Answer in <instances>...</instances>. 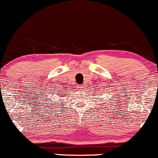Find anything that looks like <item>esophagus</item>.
I'll use <instances>...</instances> for the list:
<instances>
[{"instance_id":"1","label":"esophagus","mask_w":158,"mask_h":158,"mask_svg":"<svg viewBox=\"0 0 158 158\" xmlns=\"http://www.w3.org/2000/svg\"><path fill=\"white\" fill-rule=\"evenodd\" d=\"M83 88H84V85H82L78 86V88H79V89H82Z\"/></svg>"}]
</instances>
